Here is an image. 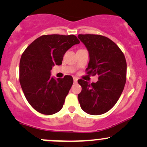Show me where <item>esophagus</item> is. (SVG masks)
<instances>
[{"mask_svg": "<svg viewBox=\"0 0 147 147\" xmlns=\"http://www.w3.org/2000/svg\"><path fill=\"white\" fill-rule=\"evenodd\" d=\"M77 80H78V79L77 78V77H73V81H74V83H77Z\"/></svg>", "mask_w": 147, "mask_h": 147, "instance_id": "obj_1", "label": "esophagus"}]
</instances>
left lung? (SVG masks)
Returning <instances> with one entry per match:
<instances>
[{
    "mask_svg": "<svg viewBox=\"0 0 147 147\" xmlns=\"http://www.w3.org/2000/svg\"><path fill=\"white\" fill-rule=\"evenodd\" d=\"M86 45L90 61L87 75H98L96 83L79 79L82 92L78 95L81 108L93 115L108 112L120 97L126 81V61L120 48L112 40L99 34H79Z\"/></svg>",
    "mask_w": 147,
    "mask_h": 147,
    "instance_id": "left-lung-1",
    "label": "left lung"
}]
</instances>
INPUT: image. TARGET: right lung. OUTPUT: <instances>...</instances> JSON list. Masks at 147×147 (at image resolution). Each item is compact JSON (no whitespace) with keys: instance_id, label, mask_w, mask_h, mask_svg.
<instances>
[{"instance_id":"add662e5","label":"right lung","mask_w":147,"mask_h":147,"mask_svg":"<svg viewBox=\"0 0 147 147\" xmlns=\"http://www.w3.org/2000/svg\"><path fill=\"white\" fill-rule=\"evenodd\" d=\"M80 43L73 34L43 35L27 47L19 64V82L25 98L34 109L53 115L63 107L73 84L70 75L57 80L50 76L55 65H60L64 54Z\"/></svg>"}]
</instances>
